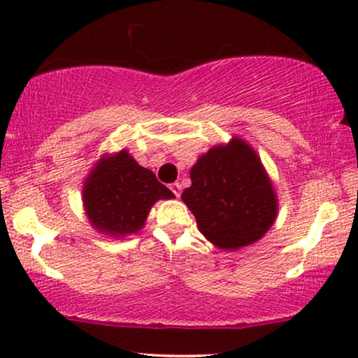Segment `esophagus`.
Wrapping results in <instances>:
<instances>
[{"instance_id":"obj_1","label":"esophagus","mask_w":358,"mask_h":358,"mask_svg":"<svg viewBox=\"0 0 358 358\" xmlns=\"http://www.w3.org/2000/svg\"><path fill=\"white\" fill-rule=\"evenodd\" d=\"M170 190L175 193V196H180V195H182V185H180V183H171L170 185Z\"/></svg>"}]
</instances>
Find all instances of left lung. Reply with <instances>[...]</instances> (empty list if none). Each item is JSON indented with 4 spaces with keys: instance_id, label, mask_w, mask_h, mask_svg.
<instances>
[{
    "instance_id": "8db88e82",
    "label": "left lung",
    "mask_w": 358,
    "mask_h": 358,
    "mask_svg": "<svg viewBox=\"0 0 358 358\" xmlns=\"http://www.w3.org/2000/svg\"><path fill=\"white\" fill-rule=\"evenodd\" d=\"M192 187L182 193L200 232L217 248L236 250L261 239L278 215V196L261 158L232 138L213 146L190 170Z\"/></svg>"
}]
</instances>
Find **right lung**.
Returning a JSON list of instances; mask_svg holds the SVG:
<instances>
[{
    "mask_svg": "<svg viewBox=\"0 0 358 358\" xmlns=\"http://www.w3.org/2000/svg\"><path fill=\"white\" fill-rule=\"evenodd\" d=\"M173 196L153 171L138 165L126 150L102 156L82 190L90 225L109 237L136 234L155 202Z\"/></svg>",
    "mask_w": 358,
    "mask_h": 358,
    "instance_id": "obj_1",
    "label": "right lung"
}]
</instances>
